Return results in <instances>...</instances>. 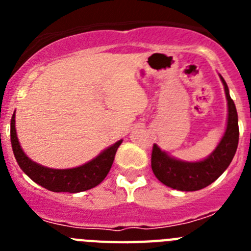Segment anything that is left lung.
Masks as SVG:
<instances>
[{
	"label": "left lung",
	"mask_w": 251,
	"mask_h": 251,
	"mask_svg": "<svg viewBox=\"0 0 251 251\" xmlns=\"http://www.w3.org/2000/svg\"><path fill=\"white\" fill-rule=\"evenodd\" d=\"M221 80L224 83L229 106L227 127L223 139L216 150L211 153V156L195 163L171 158L159 150L158 146L153 145L151 166L154 176L163 185L179 191H197L216 181L231 163L239 143L238 113L223 76Z\"/></svg>",
	"instance_id": "8db88e82"
}]
</instances>
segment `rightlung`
Masks as SVG:
<instances>
[{"label": "right lung", "instance_id": "add662e5", "mask_svg": "<svg viewBox=\"0 0 251 251\" xmlns=\"http://www.w3.org/2000/svg\"><path fill=\"white\" fill-rule=\"evenodd\" d=\"M121 143L122 141H118L112 147L101 152L97 158L92 159L80 167L69 168V170L43 167L31 161L20 147L16 128H15V114L11 118V145L17 163L34 182L54 192L76 194L98 186L109 172L115 153Z\"/></svg>", "mask_w": 251, "mask_h": 251}]
</instances>
